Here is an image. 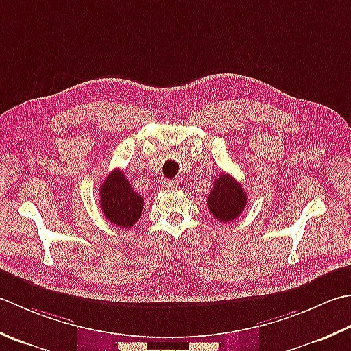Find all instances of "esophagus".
<instances>
[{
    "mask_svg": "<svg viewBox=\"0 0 351 351\" xmlns=\"http://www.w3.org/2000/svg\"><path fill=\"white\" fill-rule=\"evenodd\" d=\"M162 186H163V189H167V191H174V189L178 188V184H177L176 180H165L162 183Z\"/></svg>",
    "mask_w": 351,
    "mask_h": 351,
    "instance_id": "1",
    "label": "esophagus"
}]
</instances>
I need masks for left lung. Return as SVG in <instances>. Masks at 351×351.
<instances>
[{
  "label": "left lung",
  "mask_w": 351,
  "mask_h": 351,
  "mask_svg": "<svg viewBox=\"0 0 351 351\" xmlns=\"http://www.w3.org/2000/svg\"><path fill=\"white\" fill-rule=\"evenodd\" d=\"M207 206L219 223H232L244 212L247 206V194L242 184L236 182L230 174H221L213 182L210 194L207 195Z\"/></svg>",
  "instance_id": "8db88e82"
}]
</instances>
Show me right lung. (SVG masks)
I'll return each mask as SVG.
<instances>
[{
	"instance_id": "right-lung-1",
	"label": "right lung",
	"mask_w": 351,
	"mask_h": 351,
	"mask_svg": "<svg viewBox=\"0 0 351 351\" xmlns=\"http://www.w3.org/2000/svg\"><path fill=\"white\" fill-rule=\"evenodd\" d=\"M103 215L113 226L130 228L141 218L144 198L136 194L121 169H113L99 186Z\"/></svg>"
}]
</instances>
